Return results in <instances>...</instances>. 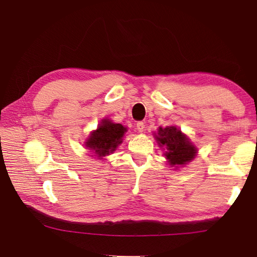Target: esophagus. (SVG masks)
<instances>
[{"instance_id":"34e87169","label":"esophagus","mask_w":257,"mask_h":257,"mask_svg":"<svg viewBox=\"0 0 257 257\" xmlns=\"http://www.w3.org/2000/svg\"><path fill=\"white\" fill-rule=\"evenodd\" d=\"M136 128H137V130H138L139 133L144 132V129H145L144 122H143V121H139V122H137V124H136Z\"/></svg>"}]
</instances>
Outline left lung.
<instances>
[{"instance_id": "obj_1", "label": "left lung", "mask_w": 257, "mask_h": 257, "mask_svg": "<svg viewBox=\"0 0 257 257\" xmlns=\"http://www.w3.org/2000/svg\"><path fill=\"white\" fill-rule=\"evenodd\" d=\"M155 139L160 147H164L165 159L171 167H184L196 156V147L176 125L160 127L158 134H155Z\"/></svg>"}]
</instances>
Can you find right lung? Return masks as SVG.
Segmentation results:
<instances>
[{"label": "right lung", "mask_w": 257, "mask_h": 257, "mask_svg": "<svg viewBox=\"0 0 257 257\" xmlns=\"http://www.w3.org/2000/svg\"><path fill=\"white\" fill-rule=\"evenodd\" d=\"M127 128L120 123H113L110 119H103L96 130L89 135L85 142V147L94 153V156L103 159L112 154L121 143Z\"/></svg>", "instance_id": "1"}]
</instances>
